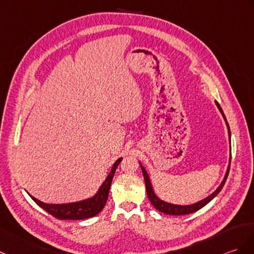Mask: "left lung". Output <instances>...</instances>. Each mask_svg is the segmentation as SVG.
<instances>
[{"label": "left lung", "mask_w": 254, "mask_h": 254, "mask_svg": "<svg viewBox=\"0 0 254 254\" xmlns=\"http://www.w3.org/2000/svg\"><path fill=\"white\" fill-rule=\"evenodd\" d=\"M215 105L217 106V108H219V110L221 111V114H222V116L224 118V120H225V122H226V126H227V128H228V138H229V141H231V129H229V126H228V123H227L225 115H224L220 104L217 103V102H215ZM139 166L141 168V171H143V175H144V180H145V184H146L147 196H148V199L150 200L151 204L154 205V207L158 211L162 212V213H166V214H169V215H185V214L193 213V212H196V211L200 210L201 208H203L205 204L209 203L211 200L213 199L216 196V194L221 191V190L223 188L224 184H225V182L227 180L228 172H229V166H231V160H229V164H228V168H227V171H226V173H225V176H224V180L222 181L221 185L216 188V190L214 192H212L210 196H208L207 198L200 200V201H198L196 203L188 204V205L173 204V203H169V202L163 201V200H161V199H159L157 197V194L154 191V188H152V185H151V182H150V179H149V176H148V173H147V171L145 170V168L143 166H141L140 163H139Z\"/></svg>", "instance_id": "left-lung-1"}]
</instances>
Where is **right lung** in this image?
I'll return each instance as SVG.
<instances>
[{
    "instance_id": "add662e5",
    "label": "right lung",
    "mask_w": 254,
    "mask_h": 254,
    "mask_svg": "<svg viewBox=\"0 0 254 254\" xmlns=\"http://www.w3.org/2000/svg\"><path fill=\"white\" fill-rule=\"evenodd\" d=\"M122 158H119L114 163L110 173L108 174L107 178H106L103 184L100 185L98 191L94 194L92 198H87L78 202L52 204L40 201L37 198L32 197L31 194H29V196H30L33 201L38 205H40L41 208L45 210L46 212H49L51 215L56 217L58 220H84L88 219V217H93L97 215L99 212L104 209L106 202H107L111 182H113L115 172Z\"/></svg>"
}]
</instances>
